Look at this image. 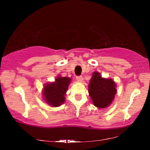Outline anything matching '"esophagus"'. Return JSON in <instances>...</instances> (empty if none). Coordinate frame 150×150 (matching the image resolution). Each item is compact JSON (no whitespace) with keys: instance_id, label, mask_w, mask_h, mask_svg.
Here are the masks:
<instances>
[{"instance_id":"1","label":"esophagus","mask_w":150,"mask_h":150,"mask_svg":"<svg viewBox=\"0 0 150 150\" xmlns=\"http://www.w3.org/2000/svg\"><path fill=\"white\" fill-rule=\"evenodd\" d=\"M76 79H77V81H79V82H80V81L82 80V76H77V77H76Z\"/></svg>"}]
</instances>
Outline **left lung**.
<instances>
[{
	"label": "left lung",
	"mask_w": 150,
	"mask_h": 150,
	"mask_svg": "<svg viewBox=\"0 0 150 150\" xmlns=\"http://www.w3.org/2000/svg\"><path fill=\"white\" fill-rule=\"evenodd\" d=\"M88 93L93 105L100 108H106L114 100L116 84L111 79H105L98 72H94L88 85Z\"/></svg>",
	"instance_id": "8db88e82"
}]
</instances>
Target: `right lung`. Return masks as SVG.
Segmentation results:
<instances>
[{"label": "right lung", "instance_id": "obj_1", "mask_svg": "<svg viewBox=\"0 0 150 150\" xmlns=\"http://www.w3.org/2000/svg\"><path fill=\"white\" fill-rule=\"evenodd\" d=\"M70 83L71 78L58 76L54 82L45 84L43 91L45 103L53 107L59 106L65 102V95Z\"/></svg>", "mask_w": 150, "mask_h": 150}]
</instances>
